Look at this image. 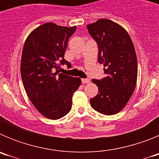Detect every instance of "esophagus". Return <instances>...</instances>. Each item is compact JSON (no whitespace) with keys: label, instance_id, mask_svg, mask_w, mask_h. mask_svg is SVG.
<instances>
[{"label":"esophagus","instance_id":"34e87169","mask_svg":"<svg viewBox=\"0 0 159 159\" xmlns=\"http://www.w3.org/2000/svg\"><path fill=\"white\" fill-rule=\"evenodd\" d=\"M81 80H82V83L84 84H89V83H90L89 79H82Z\"/></svg>","mask_w":159,"mask_h":159}]
</instances>
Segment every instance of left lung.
<instances>
[{
  "label": "left lung",
  "instance_id": "1",
  "mask_svg": "<svg viewBox=\"0 0 159 159\" xmlns=\"http://www.w3.org/2000/svg\"><path fill=\"white\" fill-rule=\"evenodd\" d=\"M87 28L98 44V61L107 75L92 80L99 93L90 99L91 106L106 116L115 115L124 108L135 89L138 63L134 44L127 31L110 20L99 19Z\"/></svg>",
  "mask_w": 159,
  "mask_h": 159
}]
</instances>
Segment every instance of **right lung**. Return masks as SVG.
<instances>
[{
  "label": "right lung",
  "mask_w": 159,
  "mask_h": 159,
  "mask_svg": "<svg viewBox=\"0 0 159 159\" xmlns=\"http://www.w3.org/2000/svg\"><path fill=\"white\" fill-rule=\"evenodd\" d=\"M76 27L45 23L32 31L22 51L20 73L29 99L42 116L59 119L71 111L73 93L80 86V78L59 72L70 36Z\"/></svg>",
  "instance_id": "right-lung-1"
}]
</instances>
